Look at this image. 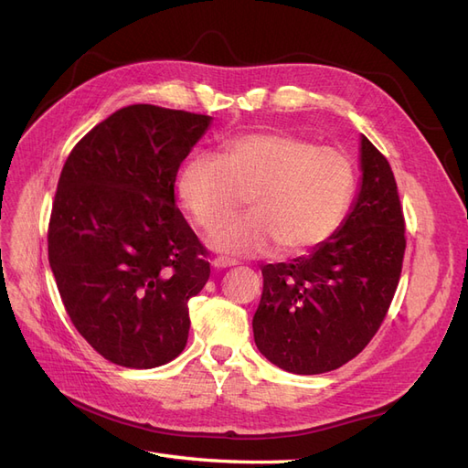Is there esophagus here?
I'll list each match as a JSON object with an SVG mask.
<instances>
[{"instance_id": "1", "label": "esophagus", "mask_w": 468, "mask_h": 468, "mask_svg": "<svg viewBox=\"0 0 468 468\" xmlns=\"http://www.w3.org/2000/svg\"><path fill=\"white\" fill-rule=\"evenodd\" d=\"M234 265H238V261H236V260H232V258H222V256H218V258L212 260V267H215V269L234 267Z\"/></svg>"}]
</instances>
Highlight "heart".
Here are the masks:
<instances>
[{
	"label": "heart",
	"instance_id": "heart-1",
	"mask_svg": "<svg viewBox=\"0 0 468 468\" xmlns=\"http://www.w3.org/2000/svg\"><path fill=\"white\" fill-rule=\"evenodd\" d=\"M179 197L205 230L228 219L249 197L250 215L215 230L210 248L260 256L279 246L301 256L328 239L353 193V165L344 152L314 146L289 133H248L224 140L218 154L189 160Z\"/></svg>",
	"mask_w": 468,
	"mask_h": 468
}]
</instances>
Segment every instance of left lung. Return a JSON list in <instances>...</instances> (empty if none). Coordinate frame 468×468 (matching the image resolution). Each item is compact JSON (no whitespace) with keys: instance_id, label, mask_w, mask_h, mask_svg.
Instances as JSON below:
<instances>
[{"instance_id":"1","label":"left lung","mask_w":468,"mask_h":468,"mask_svg":"<svg viewBox=\"0 0 468 468\" xmlns=\"http://www.w3.org/2000/svg\"><path fill=\"white\" fill-rule=\"evenodd\" d=\"M359 167V191L339 229L308 256L261 267L253 339L282 371L320 375L359 356L399 287L406 250L399 189L363 134Z\"/></svg>"}]
</instances>
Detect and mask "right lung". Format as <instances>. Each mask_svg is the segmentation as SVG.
<instances>
[{
    "instance_id": "right-lung-1",
    "label": "right lung",
    "mask_w": 468,
    "mask_h": 468,
    "mask_svg": "<svg viewBox=\"0 0 468 468\" xmlns=\"http://www.w3.org/2000/svg\"><path fill=\"white\" fill-rule=\"evenodd\" d=\"M210 121L129 105L83 136L62 167L48 263L69 320L111 363L152 369L187 344V303L210 265L174 187Z\"/></svg>"
}]
</instances>
